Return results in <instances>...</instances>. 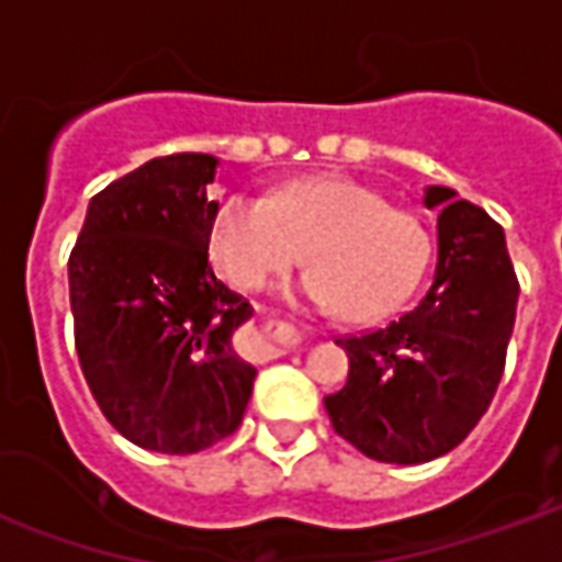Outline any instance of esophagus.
<instances>
[{
	"instance_id": "obj_1",
	"label": "esophagus",
	"mask_w": 562,
	"mask_h": 562,
	"mask_svg": "<svg viewBox=\"0 0 562 562\" xmlns=\"http://www.w3.org/2000/svg\"><path fill=\"white\" fill-rule=\"evenodd\" d=\"M265 337L270 340V358H280V355L292 352L294 346H301L306 340V330L289 322V318L270 316L265 322Z\"/></svg>"
}]
</instances>
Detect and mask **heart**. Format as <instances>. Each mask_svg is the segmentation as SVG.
I'll return each instance as SVG.
<instances>
[{
	"instance_id": "b5f03b06",
	"label": "heart",
	"mask_w": 562,
	"mask_h": 562,
	"mask_svg": "<svg viewBox=\"0 0 562 562\" xmlns=\"http://www.w3.org/2000/svg\"><path fill=\"white\" fill-rule=\"evenodd\" d=\"M210 249L240 289H258L304 256L289 285L310 306L370 318L401 304L427 261V232L413 213L340 173L306 177L270 198L232 192L220 201Z\"/></svg>"
}]
</instances>
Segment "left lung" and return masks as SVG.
<instances>
[{"mask_svg": "<svg viewBox=\"0 0 562 562\" xmlns=\"http://www.w3.org/2000/svg\"><path fill=\"white\" fill-rule=\"evenodd\" d=\"M424 204L442 207L430 289L389 325L334 340L349 355V379L325 397L330 427L382 463H424L470 436L515 328L518 277L499 222L446 186H427Z\"/></svg>", "mask_w": 562, "mask_h": 562, "instance_id": "1", "label": "left lung"}]
</instances>
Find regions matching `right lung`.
I'll list each match as a JSON object with an SVG mask.
<instances>
[{
    "label": "right lung",
    "instance_id": "add662e5",
    "mask_svg": "<svg viewBox=\"0 0 562 562\" xmlns=\"http://www.w3.org/2000/svg\"><path fill=\"white\" fill-rule=\"evenodd\" d=\"M216 159L173 153L92 195L68 256L75 349L128 442L195 454L240 427L256 367L234 352L252 316L207 265Z\"/></svg>",
    "mask_w": 562,
    "mask_h": 562
}]
</instances>
